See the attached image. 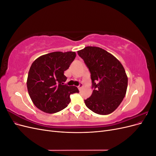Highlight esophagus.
I'll return each mask as SVG.
<instances>
[{
  "instance_id": "1",
  "label": "esophagus",
  "mask_w": 156,
  "mask_h": 156,
  "mask_svg": "<svg viewBox=\"0 0 156 156\" xmlns=\"http://www.w3.org/2000/svg\"><path fill=\"white\" fill-rule=\"evenodd\" d=\"M83 84L82 83H81V84H79V85L78 86V88H79V90H81V89L83 88Z\"/></svg>"
}]
</instances>
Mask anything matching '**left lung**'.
<instances>
[{
  "label": "left lung",
  "mask_w": 156,
  "mask_h": 156,
  "mask_svg": "<svg viewBox=\"0 0 156 156\" xmlns=\"http://www.w3.org/2000/svg\"><path fill=\"white\" fill-rule=\"evenodd\" d=\"M77 53L90 72L94 88L84 103L98 115L111 114L126 94L127 76L123 66L115 56L98 47L87 46Z\"/></svg>",
  "instance_id": "1"
}]
</instances>
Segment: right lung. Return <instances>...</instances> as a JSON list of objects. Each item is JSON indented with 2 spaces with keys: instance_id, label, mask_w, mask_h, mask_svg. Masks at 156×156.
<instances>
[{
  "instance_id": "obj_1",
  "label": "right lung",
  "mask_w": 156,
  "mask_h": 156,
  "mask_svg": "<svg viewBox=\"0 0 156 156\" xmlns=\"http://www.w3.org/2000/svg\"><path fill=\"white\" fill-rule=\"evenodd\" d=\"M76 56L75 52L56 51L40 56L32 62L28 74V92L34 105L52 114L68 106L70 95L79 93L75 86L64 84V75Z\"/></svg>"
}]
</instances>
